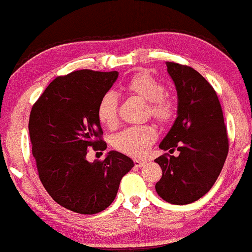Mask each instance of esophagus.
Listing matches in <instances>:
<instances>
[{"label":"esophagus","mask_w":252,"mask_h":252,"mask_svg":"<svg viewBox=\"0 0 252 252\" xmlns=\"http://www.w3.org/2000/svg\"><path fill=\"white\" fill-rule=\"evenodd\" d=\"M133 162H134V166L137 167H142L146 164V160H142V159H134Z\"/></svg>","instance_id":"esophagus-1"}]
</instances>
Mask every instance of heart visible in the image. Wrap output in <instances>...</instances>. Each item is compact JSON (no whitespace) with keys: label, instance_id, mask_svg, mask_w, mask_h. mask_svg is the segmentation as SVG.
Masks as SVG:
<instances>
[{"label":"heart","instance_id":"heart-1","mask_svg":"<svg viewBox=\"0 0 252 252\" xmlns=\"http://www.w3.org/2000/svg\"><path fill=\"white\" fill-rule=\"evenodd\" d=\"M123 89L131 95L147 102V112L159 122L170 121L174 113V105L170 97L164 95V87L152 74L141 72L127 80ZM97 118L103 126L114 127L118 125V98L113 92L100 97L97 105ZM157 132L152 126H130L114 137V147L132 157L144 156L150 145L156 140Z\"/></svg>","mask_w":252,"mask_h":252}]
</instances>
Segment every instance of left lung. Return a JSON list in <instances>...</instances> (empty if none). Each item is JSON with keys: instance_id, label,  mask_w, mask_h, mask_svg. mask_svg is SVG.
I'll return each mask as SVG.
<instances>
[{"instance_id": "obj_1", "label": "left lung", "mask_w": 252, "mask_h": 252, "mask_svg": "<svg viewBox=\"0 0 252 252\" xmlns=\"http://www.w3.org/2000/svg\"><path fill=\"white\" fill-rule=\"evenodd\" d=\"M178 93V116L159 144L168 154L155 159L162 168L156 191L165 201L187 205L210 190L228 153V138L219 97L212 85L192 67L166 62Z\"/></svg>"}]
</instances>
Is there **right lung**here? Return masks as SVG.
<instances>
[{
	"label": "right lung",
	"mask_w": 252,
	"mask_h": 252,
	"mask_svg": "<svg viewBox=\"0 0 252 252\" xmlns=\"http://www.w3.org/2000/svg\"><path fill=\"white\" fill-rule=\"evenodd\" d=\"M118 71L79 70L55 78L33 104L29 136L40 181L62 207L85 215L103 212L116 197L133 160L112 150L89 163L88 149L105 150L97 105Z\"/></svg>",
	"instance_id": "right-lung-1"
}]
</instances>
